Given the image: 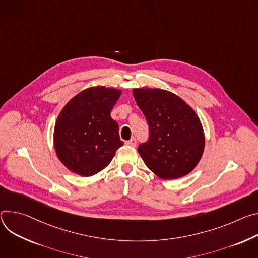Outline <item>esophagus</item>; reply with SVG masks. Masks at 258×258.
<instances>
[{
  "mask_svg": "<svg viewBox=\"0 0 258 258\" xmlns=\"http://www.w3.org/2000/svg\"><path fill=\"white\" fill-rule=\"evenodd\" d=\"M136 144H137V140H136V138H131L130 140H127V141H125V145H127V146H130V147H136Z\"/></svg>",
  "mask_w": 258,
  "mask_h": 258,
  "instance_id": "1",
  "label": "esophagus"
}]
</instances>
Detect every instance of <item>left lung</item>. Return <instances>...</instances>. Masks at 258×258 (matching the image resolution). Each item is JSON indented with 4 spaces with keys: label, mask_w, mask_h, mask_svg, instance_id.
Returning <instances> with one entry per match:
<instances>
[{
    "label": "left lung",
    "mask_w": 258,
    "mask_h": 258,
    "mask_svg": "<svg viewBox=\"0 0 258 258\" xmlns=\"http://www.w3.org/2000/svg\"><path fill=\"white\" fill-rule=\"evenodd\" d=\"M150 137L137 151L158 177L177 179L190 173L202 158L204 130L196 111L176 94L158 88L133 89Z\"/></svg>",
    "instance_id": "8db88e82"
}]
</instances>
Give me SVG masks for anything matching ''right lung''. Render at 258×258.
<instances>
[{
	"mask_svg": "<svg viewBox=\"0 0 258 258\" xmlns=\"http://www.w3.org/2000/svg\"><path fill=\"white\" fill-rule=\"evenodd\" d=\"M122 91L96 86L81 91L62 108L54 128V149L72 172L92 176L104 169L124 144L110 117Z\"/></svg>",
	"mask_w": 258,
	"mask_h": 258,
	"instance_id": "add662e5",
	"label": "right lung"
}]
</instances>
